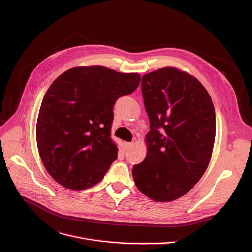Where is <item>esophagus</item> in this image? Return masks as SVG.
<instances>
[{
  "label": "esophagus",
  "mask_w": 252,
  "mask_h": 252,
  "mask_svg": "<svg viewBox=\"0 0 252 252\" xmlns=\"http://www.w3.org/2000/svg\"><path fill=\"white\" fill-rule=\"evenodd\" d=\"M124 146H125V149H126V150H128V149L132 146V143H131V142H125Z\"/></svg>",
  "instance_id": "obj_1"
}]
</instances>
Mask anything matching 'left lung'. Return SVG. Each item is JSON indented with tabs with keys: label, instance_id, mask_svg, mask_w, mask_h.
Returning a JSON list of instances; mask_svg holds the SVG:
<instances>
[{
	"label": "left lung",
	"instance_id": "8db88e82",
	"mask_svg": "<svg viewBox=\"0 0 252 252\" xmlns=\"http://www.w3.org/2000/svg\"><path fill=\"white\" fill-rule=\"evenodd\" d=\"M150 120L148 154L132 167L137 189L171 201L188 193L206 170L215 137V112L204 87L190 75L163 67L141 78Z\"/></svg>",
	"mask_w": 252,
	"mask_h": 252
}]
</instances>
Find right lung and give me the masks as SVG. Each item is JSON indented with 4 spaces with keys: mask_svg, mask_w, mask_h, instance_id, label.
Wrapping results in <instances>:
<instances>
[{
    "mask_svg": "<svg viewBox=\"0 0 252 252\" xmlns=\"http://www.w3.org/2000/svg\"><path fill=\"white\" fill-rule=\"evenodd\" d=\"M137 74L104 66L67 69L47 91L37 121L41 159L57 183L83 190L99 183L118 158L111 137L117 99L135 91Z\"/></svg>",
    "mask_w": 252,
    "mask_h": 252,
    "instance_id": "1",
    "label": "right lung"
}]
</instances>
